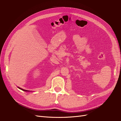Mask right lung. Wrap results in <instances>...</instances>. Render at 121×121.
<instances>
[{"label":"right lung","mask_w":121,"mask_h":121,"mask_svg":"<svg viewBox=\"0 0 121 121\" xmlns=\"http://www.w3.org/2000/svg\"><path fill=\"white\" fill-rule=\"evenodd\" d=\"M20 90H22V91H26V90H23V89H22V88H20V87H19Z\"/></svg>","instance_id":"1"}]
</instances>
